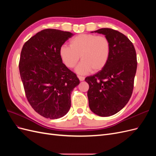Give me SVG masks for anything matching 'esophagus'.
<instances>
[{
    "mask_svg": "<svg viewBox=\"0 0 156 156\" xmlns=\"http://www.w3.org/2000/svg\"><path fill=\"white\" fill-rule=\"evenodd\" d=\"M78 78L79 79V80L81 81H84V77H83V76H78Z\"/></svg>",
    "mask_w": 156,
    "mask_h": 156,
    "instance_id": "esophagus-1",
    "label": "esophagus"
}]
</instances>
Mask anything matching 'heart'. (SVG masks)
Here are the masks:
<instances>
[{"instance_id": "b5f03b06", "label": "heart", "mask_w": 156, "mask_h": 156, "mask_svg": "<svg viewBox=\"0 0 156 156\" xmlns=\"http://www.w3.org/2000/svg\"><path fill=\"white\" fill-rule=\"evenodd\" d=\"M111 51V43L105 36L81 34L70 40L69 46L61 47L59 54L63 63L69 68L75 67L80 56L82 61L75 70L79 74H87L92 69L98 72L104 68Z\"/></svg>"}]
</instances>
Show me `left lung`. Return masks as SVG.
Returning <instances> with one entry per match:
<instances>
[{
	"instance_id": "8db88e82",
	"label": "left lung",
	"mask_w": 156,
	"mask_h": 156,
	"mask_svg": "<svg viewBox=\"0 0 156 156\" xmlns=\"http://www.w3.org/2000/svg\"><path fill=\"white\" fill-rule=\"evenodd\" d=\"M94 32L105 36L111 51L105 66L85 78L89 107L98 116H110L122 109L132 95L137 67L136 51L132 42L119 31L103 28Z\"/></svg>"
}]
</instances>
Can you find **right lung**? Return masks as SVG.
<instances>
[{"instance_id":"1","label":"right lung","mask_w":156,"mask_h":156,"mask_svg":"<svg viewBox=\"0 0 156 156\" xmlns=\"http://www.w3.org/2000/svg\"><path fill=\"white\" fill-rule=\"evenodd\" d=\"M73 34L44 29L23 45L20 72L25 95L34 110L47 119L64 116L71 107V92L80 83L59 54L61 47Z\"/></svg>"}]
</instances>
